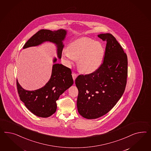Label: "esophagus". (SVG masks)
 <instances>
[{
	"mask_svg": "<svg viewBox=\"0 0 151 151\" xmlns=\"http://www.w3.org/2000/svg\"><path fill=\"white\" fill-rule=\"evenodd\" d=\"M72 76H73V81H75V79L76 78L77 76H78V74H76V73H72Z\"/></svg>",
	"mask_w": 151,
	"mask_h": 151,
	"instance_id": "1",
	"label": "esophagus"
}]
</instances>
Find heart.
Here are the masks:
<instances>
[{"instance_id": "1", "label": "heart", "mask_w": 151, "mask_h": 151, "mask_svg": "<svg viewBox=\"0 0 151 151\" xmlns=\"http://www.w3.org/2000/svg\"><path fill=\"white\" fill-rule=\"evenodd\" d=\"M104 56V49L100 42L89 38H80L70 43L62 54L65 65L70 66L78 60V69L82 73H90L98 69Z\"/></svg>"}]
</instances>
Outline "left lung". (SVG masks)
Returning a JSON list of instances; mask_svg holds the SVG:
<instances>
[{"instance_id":"left-lung-1","label":"left lung","mask_w":151,"mask_h":151,"mask_svg":"<svg viewBox=\"0 0 151 151\" xmlns=\"http://www.w3.org/2000/svg\"><path fill=\"white\" fill-rule=\"evenodd\" d=\"M98 37L106 41L103 63L93 73L80 75L75 80L78 111L88 119L108 113L122 97L127 85V54L111 34L102 33Z\"/></svg>"}]
</instances>
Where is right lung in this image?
I'll return each instance as SVG.
<instances>
[{
	"instance_id": "add662e5",
	"label": "right lung",
	"mask_w": 151,
	"mask_h": 151,
	"mask_svg": "<svg viewBox=\"0 0 151 151\" xmlns=\"http://www.w3.org/2000/svg\"><path fill=\"white\" fill-rule=\"evenodd\" d=\"M67 31L41 29L31 37L24 44L23 49L37 46L45 42H52L57 48L58 58L61 59L64 40ZM57 59H53L52 71L48 82L40 89L27 91L24 89L17 80V88L20 100L33 114L42 118H47L57 110V103L59 96L73 85L71 69L62 64H55Z\"/></svg>"
}]
</instances>
